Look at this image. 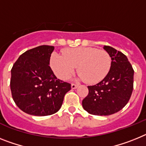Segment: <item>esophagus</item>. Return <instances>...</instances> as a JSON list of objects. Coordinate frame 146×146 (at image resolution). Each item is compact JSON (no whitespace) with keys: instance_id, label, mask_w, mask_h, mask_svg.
<instances>
[{"instance_id":"obj_1","label":"esophagus","mask_w":146,"mask_h":146,"mask_svg":"<svg viewBox=\"0 0 146 146\" xmlns=\"http://www.w3.org/2000/svg\"><path fill=\"white\" fill-rule=\"evenodd\" d=\"M78 88V85H77V84H71V88H72V89H76V88Z\"/></svg>"}]
</instances>
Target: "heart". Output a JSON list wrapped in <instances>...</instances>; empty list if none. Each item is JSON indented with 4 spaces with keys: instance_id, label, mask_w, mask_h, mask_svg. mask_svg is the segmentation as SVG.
Here are the masks:
<instances>
[{
    "instance_id": "obj_1",
    "label": "heart",
    "mask_w": 146,
    "mask_h": 146,
    "mask_svg": "<svg viewBox=\"0 0 146 146\" xmlns=\"http://www.w3.org/2000/svg\"><path fill=\"white\" fill-rule=\"evenodd\" d=\"M50 66L60 79H68L78 66L79 79L90 84L101 82L111 67V58L107 51L94 47H76L64 50L62 55L53 52Z\"/></svg>"
}]
</instances>
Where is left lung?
<instances>
[{
	"label": "left lung",
	"instance_id": "1",
	"mask_svg": "<svg viewBox=\"0 0 146 146\" xmlns=\"http://www.w3.org/2000/svg\"><path fill=\"white\" fill-rule=\"evenodd\" d=\"M103 49L111 56V70L100 82L88 86L89 93L82 100L83 108L97 116H108L122 110L133 91L134 71L128 58L110 46Z\"/></svg>",
	"mask_w": 146,
	"mask_h": 146
}]
</instances>
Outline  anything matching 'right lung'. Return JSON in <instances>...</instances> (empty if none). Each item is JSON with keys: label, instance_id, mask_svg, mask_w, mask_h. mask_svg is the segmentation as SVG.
I'll return each mask as SVG.
<instances>
[{"label": "right lung", "instance_id": "obj_1", "mask_svg": "<svg viewBox=\"0 0 146 146\" xmlns=\"http://www.w3.org/2000/svg\"><path fill=\"white\" fill-rule=\"evenodd\" d=\"M53 46L42 45L21 55L11 70L10 88L19 108L33 116L52 115L61 108L70 84L56 78L50 67Z\"/></svg>", "mask_w": 146, "mask_h": 146}]
</instances>
